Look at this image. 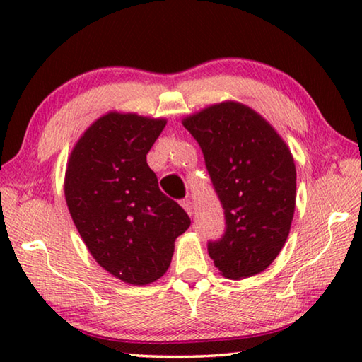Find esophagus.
I'll return each instance as SVG.
<instances>
[{"label":"esophagus","mask_w":362,"mask_h":362,"mask_svg":"<svg viewBox=\"0 0 362 362\" xmlns=\"http://www.w3.org/2000/svg\"><path fill=\"white\" fill-rule=\"evenodd\" d=\"M180 206L187 211L188 216H192V214H193V203H192V201H189V199H182L180 201Z\"/></svg>","instance_id":"1"}]
</instances>
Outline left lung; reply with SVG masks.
Segmentation results:
<instances>
[{"instance_id":"left-lung-1","label":"left lung","mask_w":362,"mask_h":362,"mask_svg":"<svg viewBox=\"0 0 362 362\" xmlns=\"http://www.w3.org/2000/svg\"><path fill=\"white\" fill-rule=\"evenodd\" d=\"M199 144L225 214L222 238L207 252L225 278L241 279L272 265L296 211V164L268 122L238 102L207 107L182 121Z\"/></svg>"}]
</instances>
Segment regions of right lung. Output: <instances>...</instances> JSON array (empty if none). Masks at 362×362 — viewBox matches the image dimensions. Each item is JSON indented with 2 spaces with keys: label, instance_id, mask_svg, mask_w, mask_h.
<instances>
[{
  "label": "right lung",
  "instance_id": "1",
  "mask_svg": "<svg viewBox=\"0 0 362 362\" xmlns=\"http://www.w3.org/2000/svg\"><path fill=\"white\" fill-rule=\"evenodd\" d=\"M166 126L136 113H107L78 140L65 173V199L86 247L127 284L168 272L174 241L192 223L158 187L146 153Z\"/></svg>",
  "mask_w": 362,
  "mask_h": 362
}]
</instances>
